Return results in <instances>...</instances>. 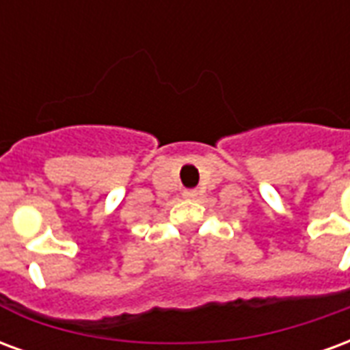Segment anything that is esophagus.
I'll return each mask as SVG.
<instances>
[{
    "label": "esophagus",
    "instance_id": "obj_1",
    "mask_svg": "<svg viewBox=\"0 0 350 350\" xmlns=\"http://www.w3.org/2000/svg\"><path fill=\"white\" fill-rule=\"evenodd\" d=\"M195 195H197V193H195V191H183V197L193 198V197H195Z\"/></svg>",
    "mask_w": 350,
    "mask_h": 350
}]
</instances>
